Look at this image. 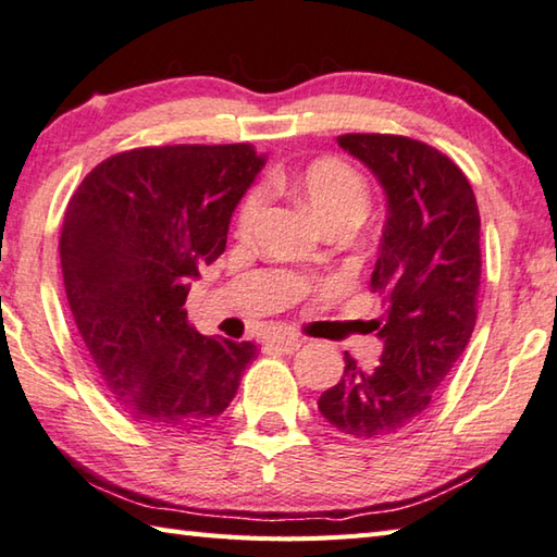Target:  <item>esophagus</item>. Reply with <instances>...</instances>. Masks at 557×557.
Masks as SVG:
<instances>
[{
  "label": "esophagus",
  "instance_id": "1",
  "mask_svg": "<svg viewBox=\"0 0 557 557\" xmlns=\"http://www.w3.org/2000/svg\"><path fill=\"white\" fill-rule=\"evenodd\" d=\"M272 346H277L280 350H287V352H295L297 348H301L307 343V338L295 336V333H280V336H272Z\"/></svg>",
  "mask_w": 557,
  "mask_h": 557
}]
</instances>
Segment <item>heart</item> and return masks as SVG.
<instances>
[{"label": "heart", "mask_w": 557, "mask_h": 557, "mask_svg": "<svg viewBox=\"0 0 557 557\" xmlns=\"http://www.w3.org/2000/svg\"><path fill=\"white\" fill-rule=\"evenodd\" d=\"M292 189H295L301 205H305L321 224H326V221L333 219H352L360 224L370 207V189L366 177L336 158L313 160L311 165L301 170ZM262 207H265V195H262L260 189L248 191V197L240 201L236 216V228L240 236L252 234Z\"/></svg>", "instance_id": "obj_1"}]
</instances>
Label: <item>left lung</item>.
Here are the masks:
<instances>
[{
  "label": "left lung",
  "instance_id": "1",
  "mask_svg": "<svg viewBox=\"0 0 557 557\" xmlns=\"http://www.w3.org/2000/svg\"><path fill=\"white\" fill-rule=\"evenodd\" d=\"M338 146L366 163L387 195V221L370 287L382 319L380 366L346 352L338 384L319 397L331 426L387 438L417 423L462 356L478 321L480 211L462 170L429 144L392 134H346Z\"/></svg>",
  "mask_w": 557,
  "mask_h": 557
}]
</instances>
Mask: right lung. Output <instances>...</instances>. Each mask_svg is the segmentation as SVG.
I'll return each mask as SVG.
<instances>
[{"mask_svg": "<svg viewBox=\"0 0 557 557\" xmlns=\"http://www.w3.org/2000/svg\"><path fill=\"white\" fill-rule=\"evenodd\" d=\"M265 165L250 144L134 148L70 199L60 265L79 336L131 421L197 431L236 397L252 343L207 338L182 309L226 248L231 214Z\"/></svg>", "mask_w": 557, "mask_h": 557, "instance_id": "1", "label": "right lung"}]
</instances>
